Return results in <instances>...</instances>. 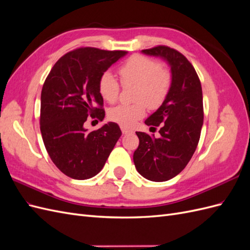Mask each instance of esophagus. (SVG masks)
<instances>
[{
  "mask_svg": "<svg viewBox=\"0 0 250 250\" xmlns=\"http://www.w3.org/2000/svg\"><path fill=\"white\" fill-rule=\"evenodd\" d=\"M121 130H122L123 134H127V133H131V132H132V130L128 129V128H126V127H124V126H121Z\"/></svg>",
  "mask_w": 250,
  "mask_h": 250,
  "instance_id": "1",
  "label": "esophagus"
}]
</instances>
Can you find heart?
I'll list each match as a JSON object with an SVG mask.
<instances>
[{
    "instance_id": "1",
    "label": "heart",
    "mask_w": 250,
    "mask_h": 250,
    "mask_svg": "<svg viewBox=\"0 0 250 250\" xmlns=\"http://www.w3.org/2000/svg\"><path fill=\"white\" fill-rule=\"evenodd\" d=\"M121 82L124 86L137 85L133 104H119L110 108L108 118L124 127L132 126L146 113V105L155 109L160 107L171 87V74L157 60L140 54L128 58L119 66ZM99 93L105 101L113 103L118 100L121 84L109 72H105L99 79Z\"/></svg>"
}]
</instances>
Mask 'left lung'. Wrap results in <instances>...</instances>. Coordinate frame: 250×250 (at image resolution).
<instances>
[{
	"label": "left lung",
	"instance_id": "obj_1",
	"mask_svg": "<svg viewBox=\"0 0 250 250\" xmlns=\"http://www.w3.org/2000/svg\"><path fill=\"white\" fill-rule=\"evenodd\" d=\"M144 54L162 57L171 67V87L165 101L145 124L161 126V138L135 132L140 144L133 153L138 172L151 181H167L183 171L192 158L203 124L201 83L188 60L167 46L142 50Z\"/></svg>",
	"mask_w": 250,
	"mask_h": 250
}]
</instances>
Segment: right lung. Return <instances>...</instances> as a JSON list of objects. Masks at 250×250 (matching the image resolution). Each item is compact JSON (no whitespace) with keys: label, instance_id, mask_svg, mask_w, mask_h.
I'll return each instance as SVG.
<instances>
[{"label":"right lung","instance_id":"obj_1","mask_svg":"<svg viewBox=\"0 0 250 250\" xmlns=\"http://www.w3.org/2000/svg\"><path fill=\"white\" fill-rule=\"evenodd\" d=\"M126 54L92 47L73 50L57 60L43 83L42 137L52 162L66 176L83 180L97 175L122 134L113 122L90 132L83 124L88 116L104 119L99 79Z\"/></svg>","mask_w":250,"mask_h":250}]
</instances>
